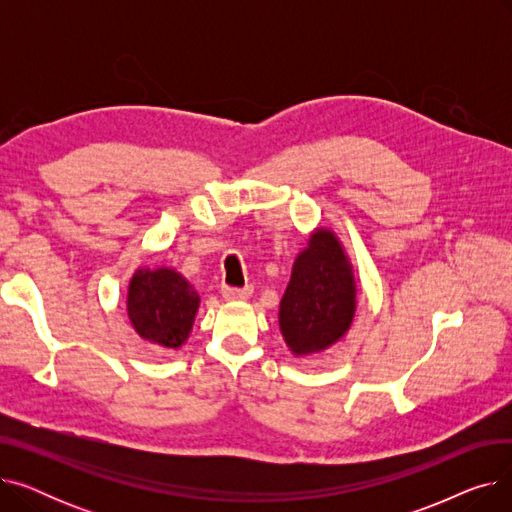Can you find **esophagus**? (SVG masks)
Segmentation results:
<instances>
[{"mask_svg": "<svg viewBox=\"0 0 512 512\" xmlns=\"http://www.w3.org/2000/svg\"><path fill=\"white\" fill-rule=\"evenodd\" d=\"M251 286H245V288H238V286H224L222 288V294H224V299H228V301H245V299H249L251 297Z\"/></svg>", "mask_w": 512, "mask_h": 512, "instance_id": "obj_1", "label": "esophagus"}]
</instances>
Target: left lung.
<instances>
[{"label": "left lung", "instance_id": "left-lung-1", "mask_svg": "<svg viewBox=\"0 0 512 512\" xmlns=\"http://www.w3.org/2000/svg\"><path fill=\"white\" fill-rule=\"evenodd\" d=\"M355 282L336 236L317 230L292 267L280 303V328L292 353H319L351 326Z\"/></svg>", "mask_w": 512, "mask_h": 512}]
</instances>
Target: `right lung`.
<instances>
[{
    "label": "right lung",
    "mask_w": 512,
    "mask_h": 512,
    "mask_svg": "<svg viewBox=\"0 0 512 512\" xmlns=\"http://www.w3.org/2000/svg\"><path fill=\"white\" fill-rule=\"evenodd\" d=\"M128 317L145 340L178 348L193 328L199 294L174 270H139L128 288Z\"/></svg>",
    "instance_id": "right-lung-1"
}]
</instances>
